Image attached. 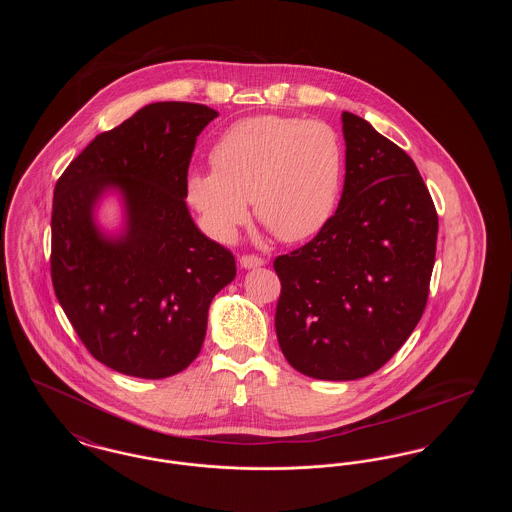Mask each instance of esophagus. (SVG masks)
Segmentation results:
<instances>
[{"label": "esophagus", "instance_id": "esophagus-1", "mask_svg": "<svg viewBox=\"0 0 512 512\" xmlns=\"http://www.w3.org/2000/svg\"><path fill=\"white\" fill-rule=\"evenodd\" d=\"M240 265L244 268H259L265 265V259H261L257 255H242Z\"/></svg>", "mask_w": 512, "mask_h": 512}]
</instances>
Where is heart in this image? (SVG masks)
<instances>
[{"label": "heart", "instance_id": "1", "mask_svg": "<svg viewBox=\"0 0 512 512\" xmlns=\"http://www.w3.org/2000/svg\"><path fill=\"white\" fill-rule=\"evenodd\" d=\"M213 171L190 172L186 197L209 236L232 242L249 201L282 242H303L332 219L343 184V146L322 121L259 115L228 126L211 149Z\"/></svg>", "mask_w": 512, "mask_h": 512}]
</instances>
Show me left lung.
<instances>
[{
	"label": "left lung",
	"mask_w": 512,
	"mask_h": 512,
	"mask_svg": "<svg viewBox=\"0 0 512 512\" xmlns=\"http://www.w3.org/2000/svg\"><path fill=\"white\" fill-rule=\"evenodd\" d=\"M345 182L334 217L280 255L276 336L317 380H357L386 365L424 313L438 213L413 159L343 111Z\"/></svg>",
	"instance_id": "8db88e82"
}]
</instances>
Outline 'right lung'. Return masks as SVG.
Wrapping results in <instances>:
<instances>
[{
    "label": "right lung",
    "instance_id": "add662e5",
    "mask_svg": "<svg viewBox=\"0 0 512 512\" xmlns=\"http://www.w3.org/2000/svg\"><path fill=\"white\" fill-rule=\"evenodd\" d=\"M217 117L199 103H149L96 136L55 184L53 290L86 349L126 376L159 380L190 366L213 297L236 276L234 255L186 205L195 140ZM111 191L125 211L119 235L95 222Z\"/></svg>",
    "mask_w": 512,
    "mask_h": 512
}]
</instances>
